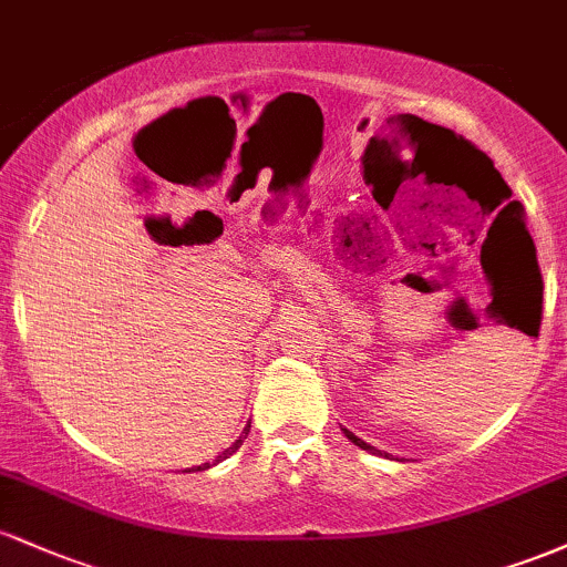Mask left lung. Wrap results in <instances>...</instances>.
<instances>
[{
  "label": "left lung",
  "mask_w": 567,
  "mask_h": 567,
  "mask_svg": "<svg viewBox=\"0 0 567 567\" xmlns=\"http://www.w3.org/2000/svg\"><path fill=\"white\" fill-rule=\"evenodd\" d=\"M402 120H415V122H419V125H421V130H437V133H445V135H453V138L455 141H461V143H464V146L466 148H470V152L474 154V157H480V159H483V162H487V165H491L493 167V159L491 157H487V154L485 152H480V148L477 146H474V143L472 141H466L464 138V135H455L453 133V130H447V127H440V125H432V122H424V120H419V116H413V114H408V116H402ZM493 173H496V186H501V188H506V192H509V197H512V188L509 186H506V181L504 178H501V173L496 171V167H493ZM509 197H506V199H509ZM498 199L501 202H504V192H501L498 194ZM512 205H514V202H512ZM506 207H509V205H506ZM343 434H347V437L351 440V442H354V445H360L362 447V451H370V453H381V451H375V447H370L368 445V442H362L360 437H354V434H351L349 432V429H343Z\"/></svg>",
  "instance_id": "1"
}]
</instances>
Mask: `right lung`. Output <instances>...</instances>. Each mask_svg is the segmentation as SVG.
I'll list each match as a JSON object with an SVG mask.
<instances>
[{"mask_svg":"<svg viewBox=\"0 0 567 567\" xmlns=\"http://www.w3.org/2000/svg\"><path fill=\"white\" fill-rule=\"evenodd\" d=\"M247 432H250V424H247V426H245V432H243V434H239V440H237V442H234V445H231V447H226V451L218 455V461H220V458H226V455L237 453V451H239V445H243V442L247 440ZM205 466H210V464H205ZM205 466H197V472H199V470H205Z\"/></svg>","mask_w":567,"mask_h":567,"instance_id":"right-lung-1","label":"right lung"}]
</instances>
